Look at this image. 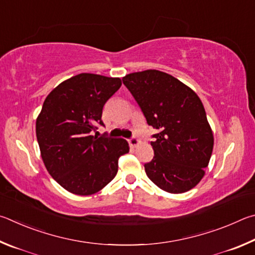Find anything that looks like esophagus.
Here are the masks:
<instances>
[{
    "mask_svg": "<svg viewBox=\"0 0 255 255\" xmlns=\"http://www.w3.org/2000/svg\"><path fill=\"white\" fill-rule=\"evenodd\" d=\"M128 144H130L131 146H135V145H137L140 143V141L136 139V137H130V139L128 140Z\"/></svg>",
    "mask_w": 255,
    "mask_h": 255,
    "instance_id": "obj_1",
    "label": "esophagus"
}]
</instances>
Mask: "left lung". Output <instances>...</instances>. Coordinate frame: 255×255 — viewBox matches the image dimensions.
I'll return each instance as SVG.
<instances>
[{
	"label": "left lung",
	"mask_w": 255,
	"mask_h": 255,
	"mask_svg": "<svg viewBox=\"0 0 255 255\" xmlns=\"http://www.w3.org/2000/svg\"><path fill=\"white\" fill-rule=\"evenodd\" d=\"M149 125L154 157L146 176L171 194L188 191L202 180L213 152L214 135L204 105L193 89L163 71L149 69L122 78Z\"/></svg>",
	"instance_id": "obj_1"
}]
</instances>
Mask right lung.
<instances>
[{
	"label": "right lung",
	"instance_id": "add662e5",
	"mask_svg": "<svg viewBox=\"0 0 255 255\" xmlns=\"http://www.w3.org/2000/svg\"><path fill=\"white\" fill-rule=\"evenodd\" d=\"M120 78L83 73L52 89L35 122L41 158L48 172L69 193L88 196L100 191L118 173L127 140L94 136L104 125L105 103L121 87Z\"/></svg>",
	"mask_w": 255,
	"mask_h": 255
}]
</instances>
